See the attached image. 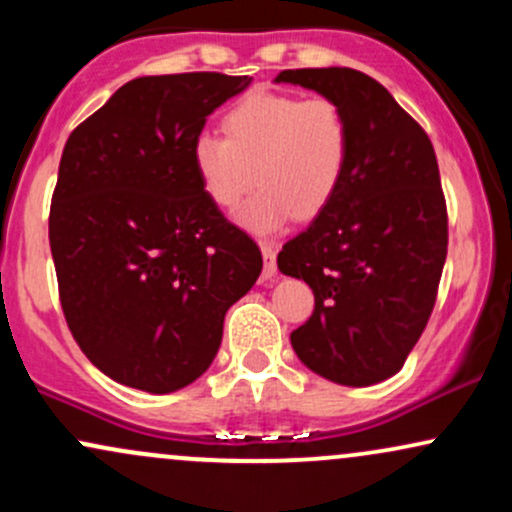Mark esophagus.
I'll use <instances>...</instances> for the list:
<instances>
[{
	"label": "esophagus",
	"instance_id": "34e87169",
	"mask_svg": "<svg viewBox=\"0 0 512 512\" xmlns=\"http://www.w3.org/2000/svg\"><path fill=\"white\" fill-rule=\"evenodd\" d=\"M262 248V257H264V269L262 276L264 279H272L276 274V245L274 243H260Z\"/></svg>",
	"mask_w": 512,
	"mask_h": 512
}]
</instances>
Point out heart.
<instances>
[{
	"mask_svg": "<svg viewBox=\"0 0 512 512\" xmlns=\"http://www.w3.org/2000/svg\"><path fill=\"white\" fill-rule=\"evenodd\" d=\"M221 129L223 137L195 134L192 168L223 211L260 185L240 214L252 231H279L293 216L317 219L334 202L351 156L349 117L337 101L255 91L223 113Z\"/></svg>",
	"mask_w": 512,
	"mask_h": 512,
	"instance_id": "obj_1",
	"label": "heart"
}]
</instances>
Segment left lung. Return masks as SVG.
I'll use <instances>...</instances> for the list:
<instances>
[{"instance_id": "obj_1", "label": "left lung", "mask_w": 512, "mask_h": 512, "mask_svg": "<svg viewBox=\"0 0 512 512\" xmlns=\"http://www.w3.org/2000/svg\"><path fill=\"white\" fill-rule=\"evenodd\" d=\"M344 108L351 156L334 202L276 257L315 310L291 332L298 358L339 385L395 375L426 330L448 255V207L424 127L373 76L349 67L284 69Z\"/></svg>"}]
</instances>
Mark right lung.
Returning a JSON list of instances; mask_svg holds the SVG:
<instances>
[{"label": "right lung", "mask_w": 512, "mask_h": 512, "mask_svg": "<svg viewBox=\"0 0 512 512\" xmlns=\"http://www.w3.org/2000/svg\"><path fill=\"white\" fill-rule=\"evenodd\" d=\"M248 76H142L64 144L50 250L69 332L115 383L166 395L214 361L262 252L204 195L190 146Z\"/></svg>", "instance_id": "right-lung-1"}]
</instances>
